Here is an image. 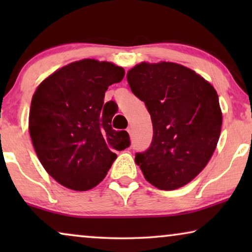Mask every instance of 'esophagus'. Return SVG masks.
Here are the masks:
<instances>
[{
  "instance_id": "34e87169",
  "label": "esophagus",
  "mask_w": 252,
  "mask_h": 252,
  "mask_svg": "<svg viewBox=\"0 0 252 252\" xmlns=\"http://www.w3.org/2000/svg\"><path fill=\"white\" fill-rule=\"evenodd\" d=\"M126 130H127V133H128L129 135L132 136V134H133V128H132V127H127Z\"/></svg>"
}]
</instances>
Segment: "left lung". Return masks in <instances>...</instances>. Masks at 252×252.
Segmentation results:
<instances>
[{"label":"left lung","instance_id":"8db88e82","mask_svg":"<svg viewBox=\"0 0 252 252\" xmlns=\"http://www.w3.org/2000/svg\"><path fill=\"white\" fill-rule=\"evenodd\" d=\"M127 81L146 104L154 128L150 148L135 155V163L160 190L184 187L201 173L218 143L222 113L216 89L172 62H142L127 72Z\"/></svg>","mask_w":252,"mask_h":252}]
</instances>
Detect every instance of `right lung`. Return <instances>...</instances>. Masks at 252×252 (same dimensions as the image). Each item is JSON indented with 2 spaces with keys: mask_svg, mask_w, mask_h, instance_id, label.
Masks as SVG:
<instances>
[{
  "mask_svg": "<svg viewBox=\"0 0 252 252\" xmlns=\"http://www.w3.org/2000/svg\"><path fill=\"white\" fill-rule=\"evenodd\" d=\"M125 70L92 58L58 68L37 86L31 103L29 130L37 158L58 184L85 191L97 186L129 146L126 130L111 127L113 112L104 95Z\"/></svg>",
  "mask_w": 252,
  "mask_h": 252,
  "instance_id": "add662e5",
  "label": "right lung"
}]
</instances>
